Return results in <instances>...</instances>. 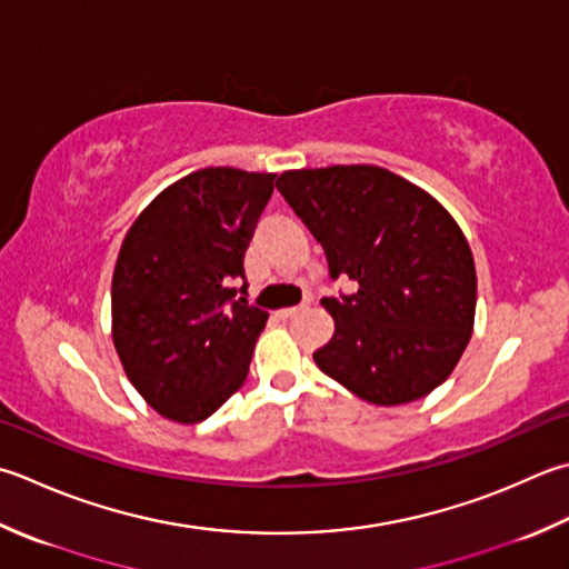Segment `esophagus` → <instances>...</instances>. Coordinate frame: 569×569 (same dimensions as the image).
<instances>
[{"label":"esophagus","mask_w":569,"mask_h":569,"mask_svg":"<svg viewBox=\"0 0 569 569\" xmlns=\"http://www.w3.org/2000/svg\"><path fill=\"white\" fill-rule=\"evenodd\" d=\"M308 306H291V308H281V310H278V318H281V320H288V318H293V316H298V313H303V310H306Z\"/></svg>","instance_id":"34e87169"}]
</instances>
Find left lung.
Here are the masks:
<instances>
[{"instance_id":"8db88e82","label":"left lung","mask_w":569,"mask_h":569,"mask_svg":"<svg viewBox=\"0 0 569 569\" xmlns=\"http://www.w3.org/2000/svg\"><path fill=\"white\" fill-rule=\"evenodd\" d=\"M278 192L358 291L322 298L336 332L313 352L365 402L427 397L471 340L476 266L453 217L425 189L377 164L288 170Z\"/></svg>"}]
</instances>
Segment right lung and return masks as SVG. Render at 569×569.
Segmentation results:
<instances>
[{
	"mask_svg": "<svg viewBox=\"0 0 569 569\" xmlns=\"http://www.w3.org/2000/svg\"><path fill=\"white\" fill-rule=\"evenodd\" d=\"M273 180L237 167L197 170L154 197L122 239L113 342L128 380L164 419L197 425L247 380L269 313L231 283L247 278L243 253Z\"/></svg>",
	"mask_w": 569,
	"mask_h": 569,
	"instance_id": "add662e5",
	"label": "right lung"
}]
</instances>
